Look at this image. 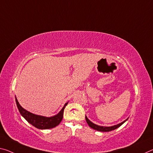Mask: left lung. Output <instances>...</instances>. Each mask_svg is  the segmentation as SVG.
Listing matches in <instances>:
<instances>
[{
    "label": "left lung",
    "mask_w": 153,
    "mask_h": 153,
    "mask_svg": "<svg viewBox=\"0 0 153 153\" xmlns=\"http://www.w3.org/2000/svg\"><path fill=\"white\" fill-rule=\"evenodd\" d=\"M85 118H86V123H88V125L91 128H93V129H94V130L99 131H103V132L111 131L117 129L118 127H119L120 126L122 125L123 124V123H124L125 122V121L127 120V119L125 120V121H123V123H120V124H118V125H116L111 126V127H102V126H99V125H95V124H94V123H92L91 120H88V118L86 117V116H85Z\"/></svg>",
    "instance_id": "1"
}]
</instances>
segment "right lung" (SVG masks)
I'll list each match as a JSON object with an SVG mask.
<instances>
[{"label": "right lung", "mask_w": 153, "mask_h": 153, "mask_svg": "<svg viewBox=\"0 0 153 153\" xmlns=\"http://www.w3.org/2000/svg\"><path fill=\"white\" fill-rule=\"evenodd\" d=\"M16 101L19 111L20 112L21 115L30 124L39 129H52V128H54L55 127H56L57 125H59L60 124V123L61 122V120H62L65 108L66 107V105L68 103H66L65 104L64 107L62 108V110L60 111V112L58 114L54 116H52V117H45V116L34 114L29 112V111L24 110V109L20 105V103H19L16 98Z\"/></svg>", "instance_id": "obj_1"}]
</instances>
